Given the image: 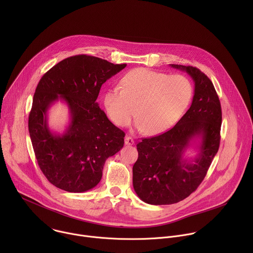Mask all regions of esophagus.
I'll list each match as a JSON object with an SVG mask.
<instances>
[{
	"label": "esophagus",
	"mask_w": 253,
	"mask_h": 253,
	"mask_svg": "<svg viewBox=\"0 0 253 253\" xmlns=\"http://www.w3.org/2000/svg\"><path fill=\"white\" fill-rule=\"evenodd\" d=\"M125 144H126V145H128V146L133 145V144H134V140H133L130 136H126V137H125Z\"/></svg>",
	"instance_id": "esophagus-1"
}]
</instances>
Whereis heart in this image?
<instances>
[{"label":"heart","instance_id":"heart-1","mask_svg":"<svg viewBox=\"0 0 253 253\" xmlns=\"http://www.w3.org/2000/svg\"><path fill=\"white\" fill-rule=\"evenodd\" d=\"M119 86L108 89L103 105L109 119L126 127L138 117L136 128L159 135L181 118L192 98V85L182 75H169L146 68H137L123 76Z\"/></svg>","mask_w":253,"mask_h":253}]
</instances>
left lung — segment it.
I'll return each mask as SVG.
<instances>
[{
	"mask_svg": "<svg viewBox=\"0 0 253 253\" xmlns=\"http://www.w3.org/2000/svg\"><path fill=\"white\" fill-rule=\"evenodd\" d=\"M186 72L194 82L191 106L167 132L137 144L138 159L133 166V187L148 204L167 205L188 197L204 179L219 148L221 106L210 79L192 66L170 64ZM196 145L194 159L184 157Z\"/></svg>",
	"mask_w": 253,
	"mask_h": 253,
	"instance_id": "obj_1",
	"label": "left lung"
}]
</instances>
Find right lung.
<instances>
[{
  "mask_svg": "<svg viewBox=\"0 0 253 253\" xmlns=\"http://www.w3.org/2000/svg\"><path fill=\"white\" fill-rule=\"evenodd\" d=\"M125 67L78 55L59 62L41 78L29 115V133L40 169L54 186L74 193L94 188L107 158L122 149L125 133L96 100L101 86ZM58 100L69 110V123L62 133L47 124V111Z\"/></svg>",
  "mask_w": 253,
  "mask_h": 253,
  "instance_id": "add662e5",
  "label": "right lung"
}]
</instances>
